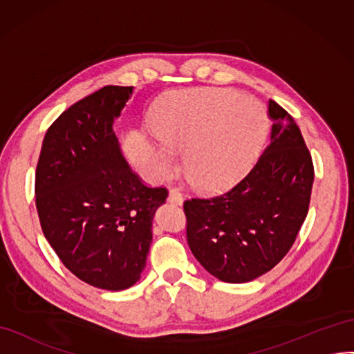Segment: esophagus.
<instances>
[{"mask_svg":"<svg viewBox=\"0 0 354 354\" xmlns=\"http://www.w3.org/2000/svg\"><path fill=\"white\" fill-rule=\"evenodd\" d=\"M183 195L180 194L178 189H169V194H168V203L171 204H176V205H181L183 204Z\"/></svg>","mask_w":354,"mask_h":354,"instance_id":"esophagus-1","label":"esophagus"}]
</instances>
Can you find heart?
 <instances>
[{"instance_id":"1","label":"heart","mask_w":354,"mask_h":354,"mask_svg":"<svg viewBox=\"0 0 354 354\" xmlns=\"http://www.w3.org/2000/svg\"><path fill=\"white\" fill-rule=\"evenodd\" d=\"M156 168L169 174L185 150L190 183L204 192H221L240 181L256 160L268 129L262 104L240 92L201 88L181 92L155 114Z\"/></svg>"}]
</instances>
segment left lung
<instances>
[{
    "label": "left lung",
    "instance_id": "left-lung-1",
    "mask_svg": "<svg viewBox=\"0 0 354 354\" xmlns=\"http://www.w3.org/2000/svg\"><path fill=\"white\" fill-rule=\"evenodd\" d=\"M271 141L229 192L185 201L187 244L196 261L226 283L268 272L290 250L307 217L314 167L293 118L268 101Z\"/></svg>",
    "mask_w": 354,
    "mask_h": 354
}]
</instances>
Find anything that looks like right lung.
<instances>
[{"label":"right lung","instance_id":"obj_1","mask_svg":"<svg viewBox=\"0 0 354 354\" xmlns=\"http://www.w3.org/2000/svg\"><path fill=\"white\" fill-rule=\"evenodd\" d=\"M132 86H104L47 129L35 171V205L46 240L77 279L104 290L136 284L165 187H149L123 158L113 122Z\"/></svg>","mask_w":354,"mask_h":354}]
</instances>
